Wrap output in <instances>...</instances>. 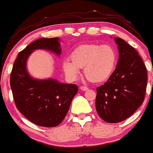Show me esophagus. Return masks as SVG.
<instances>
[{"label":"esophagus","instance_id":"34e87169","mask_svg":"<svg viewBox=\"0 0 153 153\" xmlns=\"http://www.w3.org/2000/svg\"><path fill=\"white\" fill-rule=\"evenodd\" d=\"M80 89H81L82 91H87V90H88V88L87 86L82 85V86H80Z\"/></svg>","mask_w":153,"mask_h":153}]
</instances>
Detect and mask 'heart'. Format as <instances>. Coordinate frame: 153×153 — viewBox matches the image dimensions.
<instances>
[{
	"instance_id": "obj_1",
	"label": "heart",
	"mask_w": 153,
	"mask_h": 153,
	"mask_svg": "<svg viewBox=\"0 0 153 153\" xmlns=\"http://www.w3.org/2000/svg\"><path fill=\"white\" fill-rule=\"evenodd\" d=\"M71 59L62 62L66 76L75 80L84 68V74L88 80L101 82L108 79L114 72L117 64V53L109 45L88 44L77 47L72 51Z\"/></svg>"
}]
</instances>
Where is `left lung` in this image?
I'll return each mask as SVG.
<instances>
[{"label": "left lung", "instance_id": "left-lung-1", "mask_svg": "<svg viewBox=\"0 0 153 153\" xmlns=\"http://www.w3.org/2000/svg\"><path fill=\"white\" fill-rule=\"evenodd\" d=\"M119 59L105 84L97 88L96 109L107 123H118L129 117L145 97L147 72L135 49L123 39L114 38Z\"/></svg>", "mask_w": 153, "mask_h": 153}]
</instances>
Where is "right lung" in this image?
Wrapping results in <instances>:
<instances>
[{
	"label": "right lung",
	"mask_w": 153,
	"mask_h": 153,
	"mask_svg": "<svg viewBox=\"0 0 153 153\" xmlns=\"http://www.w3.org/2000/svg\"><path fill=\"white\" fill-rule=\"evenodd\" d=\"M38 49L59 56V39H39L21 51L13 65L10 86L16 107L26 118L38 126L54 127L65 117L78 87L54 79H36L30 76L26 66L27 59Z\"/></svg>",
	"instance_id": "add662e5"
}]
</instances>
